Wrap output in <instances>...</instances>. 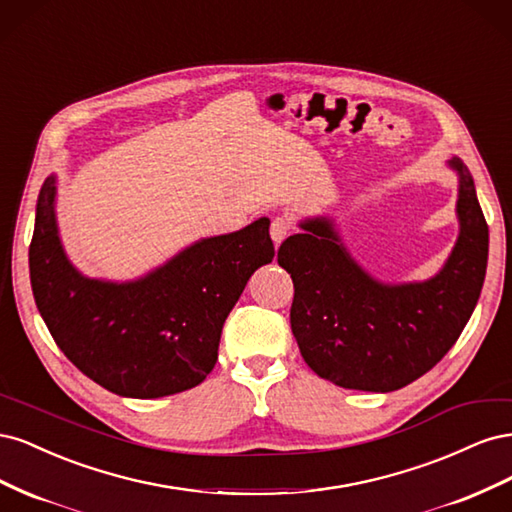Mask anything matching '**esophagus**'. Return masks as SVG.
<instances>
[{"instance_id": "esophagus-1", "label": "esophagus", "mask_w": 512, "mask_h": 512, "mask_svg": "<svg viewBox=\"0 0 512 512\" xmlns=\"http://www.w3.org/2000/svg\"><path fill=\"white\" fill-rule=\"evenodd\" d=\"M290 230H292V224H290L288 218H275V220L271 222V228H269L273 243L280 245V243L290 235Z\"/></svg>"}]
</instances>
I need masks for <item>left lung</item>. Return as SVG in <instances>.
<instances>
[{"label":"left lung","mask_w":512,"mask_h":512,"mask_svg":"<svg viewBox=\"0 0 512 512\" xmlns=\"http://www.w3.org/2000/svg\"><path fill=\"white\" fill-rule=\"evenodd\" d=\"M459 175V239L427 282L382 284L359 267L327 218L305 220L277 262L294 284L290 327L316 374L354 391L389 393L440 363L466 327L485 282L489 228L470 170Z\"/></svg>","instance_id":"1"}]
</instances>
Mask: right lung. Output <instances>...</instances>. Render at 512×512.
Listing matches in <instances>:
<instances>
[{"instance_id": "1", "label": "right lung", "mask_w": 512, "mask_h": 512, "mask_svg": "<svg viewBox=\"0 0 512 512\" xmlns=\"http://www.w3.org/2000/svg\"><path fill=\"white\" fill-rule=\"evenodd\" d=\"M55 183L46 177L38 196L29 277L59 350L121 397H166L203 382L218 361L230 309L275 256L269 218L185 247L141 280H89L61 247Z\"/></svg>"}]
</instances>
